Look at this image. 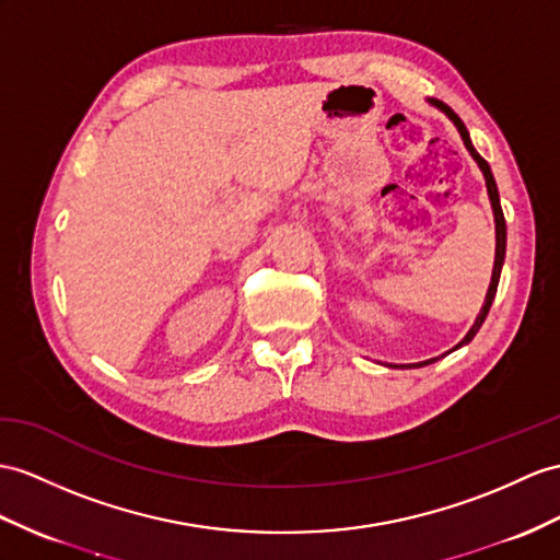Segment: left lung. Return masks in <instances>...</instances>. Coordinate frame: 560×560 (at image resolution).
Instances as JSON below:
<instances>
[{
  "mask_svg": "<svg viewBox=\"0 0 560 560\" xmlns=\"http://www.w3.org/2000/svg\"><path fill=\"white\" fill-rule=\"evenodd\" d=\"M432 104H434V106H440L442 112L456 122V128H458L460 138H463V144L468 147V152H470V154H472V159L477 161V166L482 168V173H485V180H487V192H489V199H492L494 221H497V258H494L492 282H489V292H487V299H485V306H482V311H480V316H477V320H475V325L470 327V332L466 335V339H463V342L458 345V347H463V345H468V342H470V339L477 335V330H480V325L485 323L487 313H489V306H492V302H494V294H497V288H499L501 266H503V256H506V218H503V211H501V201H499V189H497V183H494V175H492V171H489V163H487L480 154L475 152V147H472V142H470V135H468L466 126H463V120L454 114V108H452V106H446L444 102H440V100H432ZM458 347H456V349H458ZM432 361H438V359H432ZM432 361L418 363V365H428V363H432ZM408 368H411V365H408Z\"/></svg>",
  "mask_w": 560,
  "mask_h": 560,
  "instance_id": "1",
  "label": "left lung"
}]
</instances>
